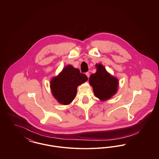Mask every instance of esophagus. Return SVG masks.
I'll use <instances>...</instances> for the list:
<instances>
[{"label":"esophagus","mask_w":159,"mask_h":159,"mask_svg":"<svg viewBox=\"0 0 159 159\" xmlns=\"http://www.w3.org/2000/svg\"><path fill=\"white\" fill-rule=\"evenodd\" d=\"M86 75L87 77L89 78V76H90V74H89V72H86Z\"/></svg>","instance_id":"esophagus-1"}]
</instances>
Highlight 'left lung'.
<instances>
[{"instance_id":"obj_1","label":"left lung","mask_w":159,"mask_h":159,"mask_svg":"<svg viewBox=\"0 0 159 159\" xmlns=\"http://www.w3.org/2000/svg\"><path fill=\"white\" fill-rule=\"evenodd\" d=\"M97 70L89 77V83L93 88L95 95L102 101L107 100L117 91L118 80L108 74L104 67L97 64Z\"/></svg>"}]
</instances>
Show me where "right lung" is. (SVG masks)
<instances>
[{
  "label": "right lung",
  "instance_id": "add662e5",
  "mask_svg": "<svg viewBox=\"0 0 159 159\" xmlns=\"http://www.w3.org/2000/svg\"><path fill=\"white\" fill-rule=\"evenodd\" d=\"M88 80L78 68L68 65L60 74L51 81V89L55 98L62 104L67 105L75 98L77 88Z\"/></svg>",
  "mask_w": 159,
  "mask_h": 159
}]
</instances>
